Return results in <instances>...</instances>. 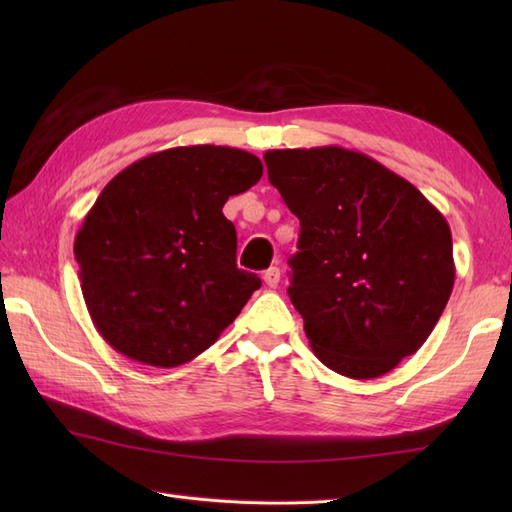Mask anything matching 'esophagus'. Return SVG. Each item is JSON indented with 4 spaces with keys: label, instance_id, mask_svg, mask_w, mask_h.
<instances>
[{
    "label": "esophagus",
    "instance_id": "obj_1",
    "mask_svg": "<svg viewBox=\"0 0 512 512\" xmlns=\"http://www.w3.org/2000/svg\"><path fill=\"white\" fill-rule=\"evenodd\" d=\"M279 279H281V270L277 266L268 268L266 273H264V281H266L268 288H277L279 286Z\"/></svg>",
    "mask_w": 512,
    "mask_h": 512
}]
</instances>
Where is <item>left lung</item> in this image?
I'll list each match as a JSON object with an SVG mask.
<instances>
[{
	"label": "left lung",
	"mask_w": 512,
	"mask_h": 512,
	"mask_svg": "<svg viewBox=\"0 0 512 512\" xmlns=\"http://www.w3.org/2000/svg\"><path fill=\"white\" fill-rule=\"evenodd\" d=\"M268 180L299 217L288 295L332 372H391L429 339L455 281L451 228L411 182L336 145L273 149Z\"/></svg>",
	"instance_id": "1"
}]
</instances>
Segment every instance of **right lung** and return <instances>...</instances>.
<instances>
[{
    "instance_id": "add662e5",
    "label": "right lung",
    "mask_w": 512,
    "mask_h": 512,
    "mask_svg": "<svg viewBox=\"0 0 512 512\" xmlns=\"http://www.w3.org/2000/svg\"><path fill=\"white\" fill-rule=\"evenodd\" d=\"M244 149L158 151L114 176L74 239L85 306L116 352L178 367L220 339L262 279L235 264L222 206L262 178Z\"/></svg>"
}]
</instances>
